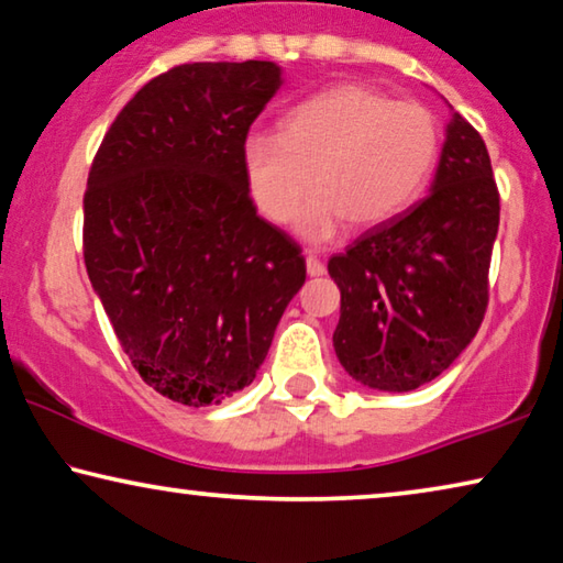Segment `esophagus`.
<instances>
[{
  "instance_id": "34e87169",
  "label": "esophagus",
  "mask_w": 563,
  "mask_h": 563,
  "mask_svg": "<svg viewBox=\"0 0 563 563\" xmlns=\"http://www.w3.org/2000/svg\"><path fill=\"white\" fill-rule=\"evenodd\" d=\"M306 271H308L310 278H318V275L325 273L323 260L318 257V255L313 253V250H306Z\"/></svg>"
}]
</instances>
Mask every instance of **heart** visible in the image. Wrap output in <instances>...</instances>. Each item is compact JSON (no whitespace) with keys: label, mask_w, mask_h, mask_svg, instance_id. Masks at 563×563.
Masks as SVG:
<instances>
[{"label":"heart","mask_w":563,"mask_h":563,"mask_svg":"<svg viewBox=\"0 0 563 563\" xmlns=\"http://www.w3.org/2000/svg\"><path fill=\"white\" fill-rule=\"evenodd\" d=\"M438 144L427 108L346 82L292 108L283 133L247 136L250 191L273 222H288L316 181L298 232L323 242L349 220L374 228L397 217L430 176Z\"/></svg>","instance_id":"1"}]
</instances>
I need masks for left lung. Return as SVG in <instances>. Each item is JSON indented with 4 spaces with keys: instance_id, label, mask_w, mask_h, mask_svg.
Returning a JSON list of instances; mask_svg holds the SVG:
<instances>
[{
    "instance_id": "8db88e82",
    "label": "left lung",
    "mask_w": 563,
    "mask_h": 563,
    "mask_svg": "<svg viewBox=\"0 0 563 563\" xmlns=\"http://www.w3.org/2000/svg\"><path fill=\"white\" fill-rule=\"evenodd\" d=\"M500 197L485 141L452 113L430 195L329 260L341 290L333 349L368 389L412 391L481 329Z\"/></svg>"
}]
</instances>
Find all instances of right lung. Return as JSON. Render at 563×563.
I'll return each instance as SVG.
<instances>
[{"label":"right lung","mask_w":563,"mask_h":563,"mask_svg":"<svg viewBox=\"0 0 563 563\" xmlns=\"http://www.w3.org/2000/svg\"><path fill=\"white\" fill-rule=\"evenodd\" d=\"M283 86L267 60L189 63L115 115L82 197V257L121 349L187 407L253 384L306 260L250 199L245 141Z\"/></svg>","instance_id":"right-lung-1"}]
</instances>
